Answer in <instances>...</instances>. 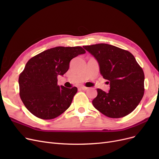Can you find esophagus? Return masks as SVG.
Listing matches in <instances>:
<instances>
[{
	"instance_id": "1",
	"label": "esophagus",
	"mask_w": 159,
	"mask_h": 159,
	"mask_svg": "<svg viewBox=\"0 0 159 159\" xmlns=\"http://www.w3.org/2000/svg\"><path fill=\"white\" fill-rule=\"evenodd\" d=\"M80 88L82 89V90H87L88 89V88L87 87H85V86H81Z\"/></svg>"
}]
</instances>
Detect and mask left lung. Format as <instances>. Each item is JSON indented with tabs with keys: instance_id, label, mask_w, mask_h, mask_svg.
Segmentation results:
<instances>
[{
	"instance_id": "1",
	"label": "left lung",
	"mask_w": 159,
	"mask_h": 159,
	"mask_svg": "<svg viewBox=\"0 0 159 159\" xmlns=\"http://www.w3.org/2000/svg\"><path fill=\"white\" fill-rule=\"evenodd\" d=\"M98 61L100 74L109 81V92L98 89L94 107L105 116L120 118L131 113L144 95L145 75L129 52L107 44L83 46Z\"/></svg>"
}]
</instances>
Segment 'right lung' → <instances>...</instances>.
Listing matches in <instances>:
<instances>
[{
  "label": "right lung",
  "mask_w": 159,
  "mask_h": 159,
  "mask_svg": "<svg viewBox=\"0 0 159 159\" xmlns=\"http://www.w3.org/2000/svg\"><path fill=\"white\" fill-rule=\"evenodd\" d=\"M85 53L80 46H58L28 60L18 84L20 98L32 114L42 119H52L69 108L78 88L58 85L57 77L66 73L74 57Z\"/></svg>",
  "instance_id": "right-lung-1"
}]
</instances>
